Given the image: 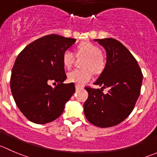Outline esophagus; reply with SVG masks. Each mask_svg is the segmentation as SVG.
<instances>
[{"label": "esophagus", "mask_w": 157, "mask_h": 157, "mask_svg": "<svg viewBox=\"0 0 157 157\" xmlns=\"http://www.w3.org/2000/svg\"><path fill=\"white\" fill-rule=\"evenodd\" d=\"M75 88H76V90H80V89H82V87L81 86H78V85H76L75 86Z\"/></svg>", "instance_id": "34e87169"}]
</instances>
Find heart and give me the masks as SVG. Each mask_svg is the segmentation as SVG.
I'll list each match as a JSON object with an SVG mask.
<instances>
[{
    "label": "heart",
    "mask_w": 157,
    "mask_h": 157,
    "mask_svg": "<svg viewBox=\"0 0 157 157\" xmlns=\"http://www.w3.org/2000/svg\"><path fill=\"white\" fill-rule=\"evenodd\" d=\"M77 54L78 57H86L83 68L84 71L74 70L68 73L67 78L71 83L82 86L91 79L92 74L90 70L98 73L103 69L105 65L104 58L101 54L100 48L90 42H83L77 47ZM75 60L74 54L71 51H66L63 54V63L65 67L71 68Z\"/></svg>",
    "instance_id": "heart-1"
}]
</instances>
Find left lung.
Returning <instances> with one entry per match:
<instances>
[{
    "instance_id": "obj_1",
    "label": "left lung",
    "mask_w": 157,
    "mask_h": 157,
    "mask_svg": "<svg viewBox=\"0 0 157 157\" xmlns=\"http://www.w3.org/2000/svg\"><path fill=\"white\" fill-rule=\"evenodd\" d=\"M106 51L105 67L95 85L100 89L86 87L88 98L83 111L90 123L97 127H111L119 124L131 113L140 94L143 74L137 61L124 45L113 38L94 39ZM109 87L107 94L102 88Z\"/></svg>"
}]
</instances>
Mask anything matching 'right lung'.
<instances>
[{"label": "right lung", "instance_id": "obj_1", "mask_svg": "<svg viewBox=\"0 0 157 157\" xmlns=\"http://www.w3.org/2000/svg\"><path fill=\"white\" fill-rule=\"evenodd\" d=\"M76 39L51 34L27 45L11 71L10 90L21 112L31 122L45 124L58 118L75 92L67 79L63 54ZM51 81L58 83L52 88Z\"/></svg>", "mask_w": 157, "mask_h": 157}]
</instances>
